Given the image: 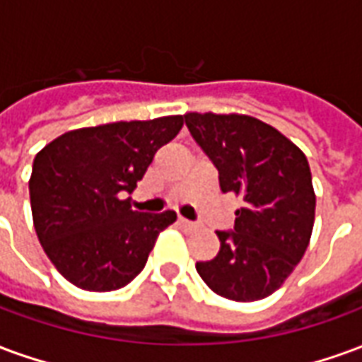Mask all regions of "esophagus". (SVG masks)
Instances as JSON below:
<instances>
[{"instance_id":"1","label":"esophagus","mask_w":362,"mask_h":362,"mask_svg":"<svg viewBox=\"0 0 362 362\" xmlns=\"http://www.w3.org/2000/svg\"><path fill=\"white\" fill-rule=\"evenodd\" d=\"M178 223H180L182 227L186 228V230H196V228H197L196 223H192V221L184 219V217H180V219H178Z\"/></svg>"}]
</instances>
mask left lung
Listing matches in <instances>:
<instances>
[{"label": "left lung", "mask_w": 362, "mask_h": 362, "mask_svg": "<svg viewBox=\"0 0 362 362\" xmlns=\"http://www.w3.org/2000/svg\"><path fill=\"white\" fill-rule=\"evenodd\" d=\"M192 137L219 170L223 192L243 197L235 233L196 269L213 293L252 303L285 283L310 244L316 194L306 155L275 127L246 114L188 112Z\"/></svg>", "instance_id": "8db88e82"}]
</instances>
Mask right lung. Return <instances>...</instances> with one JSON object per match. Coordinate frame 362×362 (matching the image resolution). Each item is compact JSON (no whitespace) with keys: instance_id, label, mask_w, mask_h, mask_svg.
<instances>
[{"instance_id":"obj_1","label":"right lung","mask_w":362,"mask_h":362,"mask_svg":"<svg viewBox=\"0 0 362 362\" xmlns=\"http://www.w3.org/2000/svg\"><path fill=\"white\" fill-rule=\"evenodd\" d=\"M184 116L79 127L38 151L28 180L33 223L46 256L85 291L126 287L176 213L134 211L129 197Z\"/></svg>"}]
</instances>
